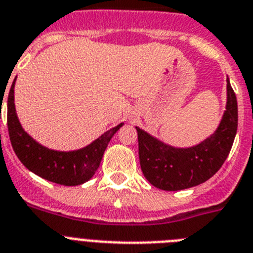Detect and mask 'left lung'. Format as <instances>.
<instances>
[{"label":"left lung","mask_w":253,"mask_h":253,"mask_svg":"<svg viewBox=\"0 0 253 253\" xmlns=\"http://www.w3.org/2000/svg\"><path fill=\"white\" fill-rule=\"evenodd\" d=\"M238 126L236 94L227 79V105L218 128L190 148H174L136 127L145 178L164 191H179L211 178L227 159Z\"/></svg>","instance_id":"left-lung-1"}]
</instances>
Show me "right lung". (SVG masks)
I'll use <instances>...</instances> for the list:
<instances>
[{"label": "right lung", "mask_w": 253, "mask_h": 253, "mask_svg": "<svg viewBox=\"0 0 253 253\" xmlns=\"http://www.w3.org/2000/svg\"><path fill=\"white\" fill-rule=\"evenodd\" d=\"M15 78L7 99V127L11 145L21 163L42 178L63 186H79L89 181L99 168L103 154L113 135L124 124L105 131L85 148L72 151L52 150L35 141L21 126L15 108Z\"/></svg>", "instance_id": "obj_1"}]
</instances>
